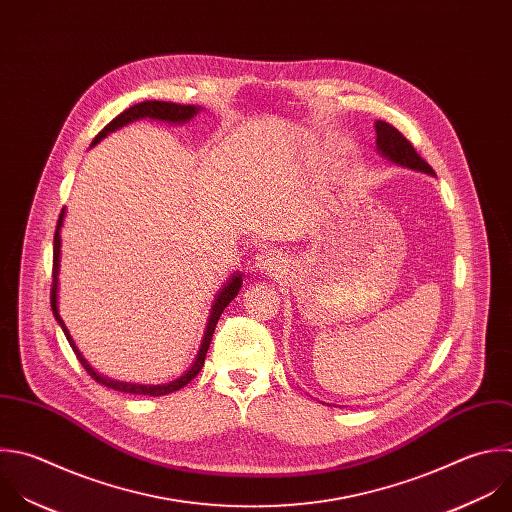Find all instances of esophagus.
Segmentation results:
<instances>
[{"label":"esophagus","instance_id":"34e87169","mask_svg":"<svg viewBox=\"0 0 512 512\" xmlns=\"http://www.w3.org/2000/svg\"><path fill=\"white\" fill-rule=\"evenodd\" d=\"M255 267L263 273H269V275H275L277 271L283 269V257L275 251H265L261 255L255 257Z\"/></svg>","mask_w":512,"mask_h":512}]
</instances>
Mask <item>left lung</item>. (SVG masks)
<instances>
[{
	"label": "left lung",
	"mask_w": 512,
	"mask_h": 512,
	"mask_svg": "<svg viewBox=\"0 0 512 512\" xmlns=\"http://www.w3.org/2000/svg\"><path fill=\"white\" fill-rule=\"evenodd\" d=\"M376 134H378L376 146H378V152L384 158H388V160H392L400 166L420 170V173H426V175L434 177L432 166L414 150L410 140L400 130H396L392 124H388L384 120H378L376 122Z\"/></svg>",
	"instance_id": "1"
}]
</instances>
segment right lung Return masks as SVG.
<instances>
[{"mask_svg":"<svg viewBox=\"0 0 512 512\" xmlns=\"http://www.w3.org/2000/svg\"><path fill=\"white\" fill-rule=\"evenodd\" d=\"M201 106H183V104H175V102H160V100H146V102H140V104H134L130 108H126L124 112H120L112 122H108L98 134L96 138L92 140V146L98 144L102 138H106L110 132L134 122V120H140V118H152V120H164V122H175V124H183V122H189L195 114H199ZM64 215H66V209H62L60 213V219H58V225H56V235H54V269H52V293H50V303H52V311H54V317L56 321L60 323V327L64 329V335L70 342L76 358L80 360L82 368L102 386L110 388V390H116V392H124V394H142V396H164V394H170V392H177L181 390L183 386H187L199 372L201 368L205 366V358H207V352H209V346H211V339H213V331L217 327V321L223 313V309L237 297L241 285H243V275L241 273H235L229 283L219 291L213 307H211V315L207 319V329H205V335H203V344H201V350L193 362V366L177 380L168 382V384H158V386H142V384H128V382H118V380H108L104 376H100L88 362L86 358L80 354V350L76 348L74 339L64 323V319L60 317V311H58V275H60V245H62V237H60V229H62V223H64Z\"/></svg>","mask_w":512,"mask_h":512,"instance_id":"1","label":"right lung"}]
</instances>
